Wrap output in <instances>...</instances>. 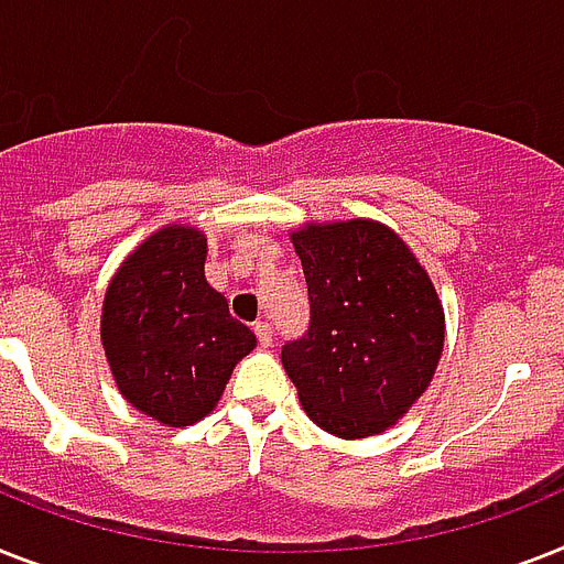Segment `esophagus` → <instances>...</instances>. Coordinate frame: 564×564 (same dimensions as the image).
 Returning a JSON list of instances; mask_svg holds the SVG:
<instances>
[{"instance_id":"1","label":"esophagus","mask_w":564,"mask_h":564,"mask_svg":"<svg viewBox=\"0 0 564 564\" xmlns=\"http://www.w3.org/2000/svg\"><path fill=\"white\" fill-rule=\"evenodd\" d=\"M254 336H258L260 347L272 345V324H269V322H258V324H254Z\"/></svg>"}]
</instances>
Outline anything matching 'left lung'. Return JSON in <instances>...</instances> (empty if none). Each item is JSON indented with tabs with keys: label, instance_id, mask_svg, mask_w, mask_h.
Instances as JSON below:
<instances>
[{
	"label": "left lung",
	"instance_id": "1",
	"mask_svg": "<svg viewBox=\"0 0 564 564\" xmlns=\"http://www.w3.org/2000/svg\"><path fill=\"white\" fill-rule=\"evenodd\" d=\"M310 292V329L283 347V370L318 429L341 441L388 432L409 414L446 341L432 278L377 219L290 231Z\"/></svg>",
	"mask_w": 564,
	"mask_h": 564
}]
</instances>
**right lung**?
Wrapping results in <instances>:
<instances>
[{"mask_svg":"<svg viewBox=\"0 0 564 564\" xmlns=\"http://www.w3.org/2000/svg\"><path fill=\"white\" fill-rule=\"evenodd\" d=\"M205 231L167 223L121 260L100 306V345L118 391L167 429L217 409L237 361L258 347L205 281Z\"/></svg>","mask_w":564,"mask_h":564,"instance_id":"add662e5","label":"right lung"}]
</instances>
